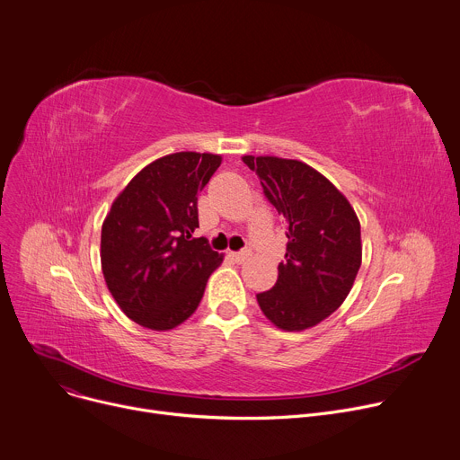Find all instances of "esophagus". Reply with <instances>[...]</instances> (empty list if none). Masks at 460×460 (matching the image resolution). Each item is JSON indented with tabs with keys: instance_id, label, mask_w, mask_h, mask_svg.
Returning a JSON list of instances; mask_svg holds the SVG:
<instances>
[{
	"instance_id": "1",
	"label": "esophagus",
	"mask_w": 460,
	"mask_h": 460,
	"mask_svg": "<svg viewBox=\"0 0 460 460\" xmlns=\"http://www.w3.org/2000/svg\"><path fill=\"white\" fill-rule=\"evenodd\" d=\"M231 257H233L234 262H243V261L252 257V249H242V252H234V253H231Z\"/></svg>"
}]
</instances>
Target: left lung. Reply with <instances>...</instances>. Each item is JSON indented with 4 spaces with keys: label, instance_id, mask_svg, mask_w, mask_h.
Segmentation results:
<instances>
[{
    "label": "left lung",
    "instance_id": "8db88e82",
    "mask_svg": "<svg viewBox=\"0 0 460 460\" xmlns=\"http://www.w3.org/2000/svg\"><path fill=\"white\" fill-rule=\"evenodd\" d=\"M264 196L286 218V255L275 286L257 296L279 328L315 326L347 299L361 266V227L349 199L297 159L243 155Z\"/></svg>",
    "mask_w": 460,
    "mask_h": 460
}]
</instances>
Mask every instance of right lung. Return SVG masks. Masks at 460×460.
Masks as SVG:
<instances>
[{
    "mask_svg": "<svg viewBox=\"0 0 460 460\" xmlns=\"http://www.w3.org/2000/svg\"><path fill=\"white\" fill-rule=\"evenodd\" d=\"M220 163V155L198 152L159 157L110 208L101 234L102 273L120 310L141 326L181 324L222 264L203 236H192L199 227L198 192Z\"/></svg>",
    "mask_w": 460,
    "mask_h": 460,
    "instance_id": "obj_1",
    "label": "right lung"
}]
</instances>
